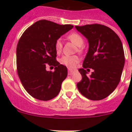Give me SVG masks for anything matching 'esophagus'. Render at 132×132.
Masks as SVG:
<instances>
[{
  "instance_id": "1",
  "label": "esophagus",
  "mask_w": 132,
  "mask_h": 132,
  "mask_svg": "<svg viewBox=\"0 0 132 132\" xmlns=\"http://www.w3.org/2000/svg\"><path fill=\"white\" fill-rule=\"evenodd\" d=\"M68 70H69V72H68L69 75H72L75 71L74 69H70V68H69Z\"/></svg>"
}]
</instances>
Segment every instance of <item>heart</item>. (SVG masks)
<instances>
[{
	"mask_svg": "<svg viewBox=\"0 0 132 132\" xmlns=\"http://www.w3.org/2000/svg\"><path fill=\"white\" fill-rule=\"evenodd\" d=\"M68 39L77 46L81 47L84 44V39L82 36L77 33H72L68 36ZM63 44L61 39H57L55 42V49L56 52L59 53L62 50ZM79 58L76 55H64L60 60L61 63L68 67L69 68H74L79 63Z\"/></svg>",
	"mask_w": 132,
	"mask_h": 132,
	"instance_id": "obj_1",
	"label": "heart"
}]
</instances>
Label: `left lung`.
<instances>
[{
    "label": "left lung",
    "mask_w": 132,
    "mask_h": 132,
    "mask_svg": "<svg viewBox=\"0 0 132 132\" xmlns=\"http://www.w3.org/2000/svg\"><path fill=\"white\" fill-rule=\"evenodd\" d=\"M75 28L88 39L89 45L82 68L79 69L82 80L77 84V88L90 100H102L114 91L120 80L125 63L122 42L104 25L76 26ZM89 68L94 71L88 76Z\"/></svg>",
    "instance_id": "obj_1"
}]
</instances>
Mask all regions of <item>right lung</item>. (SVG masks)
<instances>
[{"label":"right lung","instance_id":"right-lung-1","mask_svg":"<svg viewBox=\"0 0 132 132\" xmlns=\"http://www.w3.org/2000/svg\"><path fill=\"white\" fill-rule=\"evenodd\" d=\"M73 28L70 24L42 20L26 29L20 38L16 47L17 72L23 87L32 97L46 101L60 92L67 69L56 60L55 42ZM47 64L54 67V72L46 71Z\"/></svg>","mask_w":132,"mask_h":132}]
</instances>
